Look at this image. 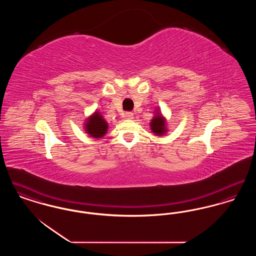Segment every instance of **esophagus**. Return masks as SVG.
I'll return each instance as SVG.
<instances>
[{
  "mask_svg": "<svg viewBox=\"0 0 256 256\" xmlns=\"http://www.w3.org/2000/svg\"><path fill=\"white\" fill-rule=\"evenodd\" d=\"M126 119H134V113H132V112H126Z\"/></svg>",
  "mask_w": 256,
  "mask_h": 256,
  "instance_id": "obj_1",
  "label": "esophagus"
}]
</instances>
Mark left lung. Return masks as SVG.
Listing matches in <instances>:
<instances>
[{
	"label": "left lung",
	"instance_id": "obj_1",
	"mask_svg": "<svg viewBox=\"0 0 256 256\" xmlns=\"http://www.w3.org/2000/svg\"><path fill=\"white\" fill-rule=\"evenodd\" d=\"M150 128L152 132L156 135H162L167 132L166 130V120L165 118L159 113L158 111L156 113V116L150 122Z\"/></svg>",
	"mask_w": 256,
	"mask_h": 256
}]
</instances>
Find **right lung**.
Instances as JSON below:
<instances>
[{
	"label": "right lung",
	"mask_w": 256,
	"mask_h": 256,
	"mask_svg": "<svg viewBox=\"0 0 256 256\" xmlns=\"http://www.w3.org/2000/svg\"><path fill=\"white\" fill-rule=\"evenodd\" d=\"M108 122L102 118V114L96 111L87 119L84 128L87 134L94 138H102L108 132Z\"/></svg>",
	"instance_id": "add662e5"
}]
</instances>
